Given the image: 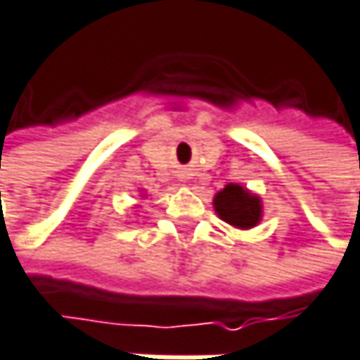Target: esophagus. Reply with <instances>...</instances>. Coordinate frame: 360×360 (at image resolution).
Listing matches in <instances>:
<instances>
[{
	"mask_svg": "<svg viewBox=\"0 0 360 360\" xmlns=\"http://www.w3.org/2000/svg\"><path fill=\"white\" fill-rule=\"evenodd\" d=\"M181 179L185 181V179H189V177H187V175H181Z\"/></svg>",
	"mask_w": 360,
	"mask_h": 360,
	"instance_id": "obj_1",
	"label": "esophagus"
}]
</instances>
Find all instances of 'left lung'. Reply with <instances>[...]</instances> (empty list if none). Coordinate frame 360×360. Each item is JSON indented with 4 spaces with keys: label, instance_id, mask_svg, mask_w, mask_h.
I'll return each instance as SVG.
<instances>
[{
    "label": "left lung",
    "instance_id": "obj_1",
    "mask_svg": "<svg viewBox=\"0 0 360 360\" xmlns=\"http://www.w3.org/2000/svg\"><path fill=\"white\" fill-rule=\"evenodd\" d=\"M214 210L224 222L247 231L262 220V200L245 187L229 183L214 195Z\"/></svg>",
    "mask_w": 360,
    "mask_h": 360
}]
</instances>
